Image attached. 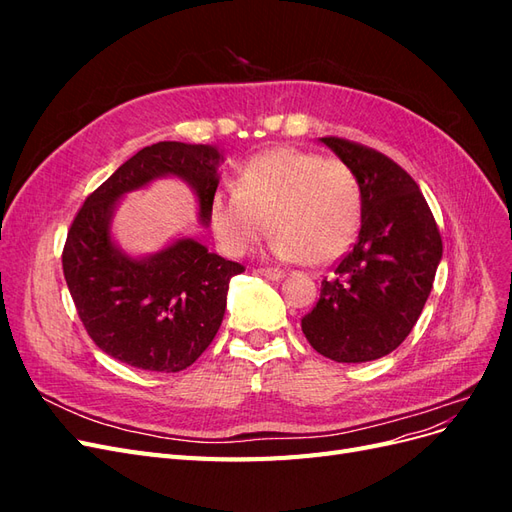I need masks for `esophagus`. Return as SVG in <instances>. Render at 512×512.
<instances>
[{"mask_svg": "<svg viewBox=\"0 0 512 512\" xmlns=\"http://www.w3.org/2000/svg\"><path fill=\"white\" fill-rule=\"evenodd\" d=\"M256 273H260L262 277H267V280H282V277L286 275L284 271H280V269H269V267H262V269H256Z\"/></svg>", "mask_w": 512, "mask_h": 512, "instance_id": "34e87169", "label": "esophagus"}]
</instances>
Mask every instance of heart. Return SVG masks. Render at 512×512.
Wrapping results in <instances>:
<instances>
[{"instance_id":"obj_1","label":"heart","mask_w":512,"mask_h":512,"mask_svg":"<svg viewBox=\"0 0 512 512\" xmlns=\"http://www.w3.org/2000/svg\"><path fill=\"white\" fill-rule=\"evenodd\" d=\"M209 224L226 254L250 252L271 228L275 258L322 265L359 232L361 188L344 162L273 149L241 166L235 190L211 196Z\"/></svg>"}]
</instances>
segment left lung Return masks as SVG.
<instances>
[{
    "mask_svg": "<svg viewBox=\"0 0 512 512\" xmlns=\"http://www.w3.org/2000/svg\"><path fill=\"white\" fill-rule=\"evenodd\" d=\"M318 141L359 181L361 230L352 252L322 280L320 299L301 329L331 361H376L404 342L421 316L442 260V239L404 168L344 138Z\"/></svg>",
    "mask_w": 512,
    "mask_h": 512,
    "instance_id": "left-lung-1",
    "label": "left lung"
}]
</instances>
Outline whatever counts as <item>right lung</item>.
<instances>
[{
    "mask_svg": "<svg viewBox=\"0 0 512 512\" xmlns=\"http://www.w3.org/2000/svg\"><path fill=\"white\" fill-rule=\"evenodd\" d=\"M222 162L224 153L213 145L156 143L123 162L76 213L61 256L66 284L89 337L113 359L175 374L218 333L230 277L245 271L239 262L190 235L158 252L128 254L113 237V218L130 192L175 177L196 196L198 222L209 226Z\"/></svg>",
    "mask_w": 512,
    "mask_h": 512,
    "instance_id": "1",
    "label": "right lung"
}]
</instances>
